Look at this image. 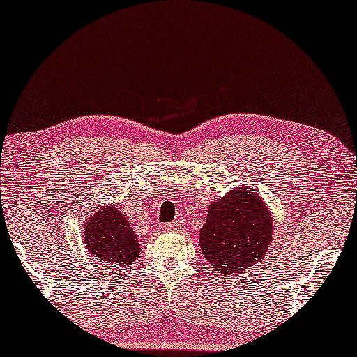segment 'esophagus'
Here are the masks:
<instances>
[{
    "mask_svg": "<svg viewBox=\"0 0 357 357\" xmlns=\"http://www.w3.org/2000/svg\"><path fill=\"white\" fill-rule=\"evenodd\" d=\"M165 228H167L168 231H181V229H183V225H181L179 220H176V222L168 223L167 227H165Z\"/></svg>",
    "mask_w": 357,
    "mask_h": 357,
    "instance_id": "esophagus-1",
    "label": "esophagus"
}]
</instances>
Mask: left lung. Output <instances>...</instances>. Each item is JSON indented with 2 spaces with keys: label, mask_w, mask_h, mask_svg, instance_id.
<instances>
[{
  "label": "left lung",
  "mask_w": 357,
  "mask_h": 357,
  "mask_svg": "<svg viewBox=\"0 0 357 357\" xmlns=\"http://www.w3.org/2000/svg\"><path fill=\"white\" fill-rule=\"evenodd\" d=\"M272 231L267 204L244 185L210 205L200 249L218 277H234L262 259Z\"/></svg>",
  "instance_id": "left-lung-1"
}]
</instances>
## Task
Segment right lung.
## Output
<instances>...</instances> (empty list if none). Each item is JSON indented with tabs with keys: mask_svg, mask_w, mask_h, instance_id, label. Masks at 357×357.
Segmentation results:
<instances>
[{
	"mask_svg": "<svg viewBox=\"0 0 357 357\" xmlns=\"http://www.w3.org/2000/svg\"><path fill=\"white\" fill-rule=\"evenodd\" d=\"M84 238L85 250L92 257L116 268L135 262L140 254L137 236L130 228L126 215L113 205L98 210L85 223Z\"/></svg>",
	"mask_w": 357,
	"mask_h": 357,
	"instance_id": "obj_1",
	"label": "right lung"
}]
</instances>
